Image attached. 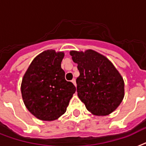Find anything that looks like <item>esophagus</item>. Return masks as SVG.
Wrapping results in <instances>:
<instances>
[{"mask_svg":"<svg viewBox=\"0 0 146 146\" xmlns=\"http://www.w3.org/2000/svg\"><path fill=\"white\" fill-rule=\"evenodd\" d=\"M72 84H74V86H76V81H75V79H73V80H72Z\"/></svg>","mask_w":146,"mask_h":146,"instance_id":"obj_1","label":"esophagus"}]
</instances>
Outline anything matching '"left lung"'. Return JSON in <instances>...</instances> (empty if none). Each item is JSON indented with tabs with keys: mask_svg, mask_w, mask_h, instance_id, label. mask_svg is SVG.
Returning a JSON list of instances; mask_svg holds the SVG:
<instances>
[{
	"mask_svg": "<svg viewBox=\"0 0 146 146\" xmlns=\"http://www.w3.org/2000/svg\"><path fill=\"white\" fill-rule=\"evenodd\" d=\"M78 64L77 92L86 109L93 115L103 116L117 109L125 96V83L119 71L105 56L92 49L71 50Z\"/></svg>",
	"mask_w": 146,
	"mask_h": 146,
	"instance_id": "left-lung-1",
	"label": "left lung"
}]
</instances>
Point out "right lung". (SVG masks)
<instances>
[{"instance_id":"1","label":"right lung","mask_w":146,"mask_h":146,"mask_svg":"<svg viewBox=\"0 0 146 146\" xmlns=\"http://www.w3.org/2000/svg\"><path fill=\"white\" fill-rule=\"evenodd\" d=\"M64 52L44 50L37 55L26 71L21 84L25 107L35 117L54 121L66 113L76 88L66 81L61 68Z\"/></svg>"}]
</instances>
